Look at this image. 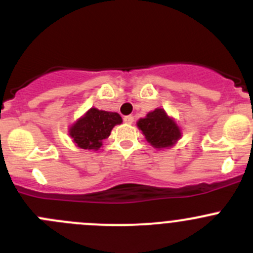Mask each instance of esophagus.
<instances>
[{
    "mask_svg": "<svg viewBox=\"0 0 253 253\" xmlns=\"http://www.w3.org/2000/svg\"><path fill=\"white\" fill-rule=\"evenodd\" d=\"M124 121L126 122V124H129V125H131L132 122L134 121V117L132 116V115H127V116H125V117H124Z\"/></svg>",
    "mask_w": 253,
    "mask_h": 253,
    "instance_id": "obj_1",
    "label": "esophagus"
}]
</instances>
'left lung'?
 Returning <instances> with one entry per match:
<instances>
[{"mask_svg": "<svg viewBox=\"0 0 253 253\" xmlns=\"http://www.w3.org/2000/svg\"><path fill=\"white\" fill-rule=\"evenodd\" d=\"M147 141L155 148H169L177 142L181 132L176 122L163 109H155L137 122Z\"/></svg>", "mask_w": 253, "mask_h": 253, "instance_id": "left-lung-1", "label": "left lung"}]
</instances>
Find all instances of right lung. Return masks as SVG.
I'll list each match as a JSON object with an SVG mask.
<instances>
[{"mask_svg":"<svg viewBox=\"0 0 253 253\" xmlns=\"http://www.w3.org/2000/svg\"><path fill=\"white\" fill-rule=\"evenodd\" d=\"M122 122L117 112H109L91 108L70 128V136L82 149L98 150L103 139L108 138L114 126Z\"/></svg>","mask_w":253,"mask_h":253,"instance_id":"obj_1","label":"right lung"}]
</instances>
